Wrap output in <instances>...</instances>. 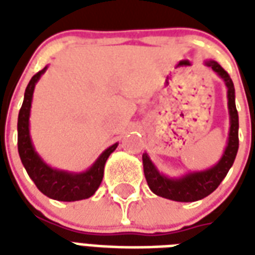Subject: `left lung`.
<instances>
[{"instance_id": "1", "label": "left lung", "mask_w": 255, "mask_h": 255, "mask_svg": "<svg viewBox=\"0 0 255 255\" xmlns=\"http://www.w3.org/2000/svg\"><path fill=\"white\" fill-rule=\"evenodd\" d=\"M205 65L212 68L220 78L224 80L227 86V98H228V113H230V132L228 140L221 158H220L212 168L205 171L188 172L186 175L179 177H169L161 173L157 166L150 160L147 153H143V172L146 182L149 184L151 191L158 197L166 198L176 202H194L202 198L208 197L209 194L219 187L220 183L227 176L231 166L235 161L236 153L239 149V116L235 105V87L232 83L230 75L225 72L217 61L208 60Z\"/></svg>"}]
</instances>
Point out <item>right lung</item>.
Wrapping results in <instances>:
<instances>
[{
	"label": "right lung",
	"instance_id": "1",
	"mask_svg": "<svg viewBox=\"0 0 255 255\" xmlns=\"http://www.w3.org/2000/svg\"><path fill=\"white\" fill-rule=\"evenodd\" d=\"M47 67L35 73L31 78L24 93V101L19 112L17 119V149L21 164L24 165L28 176L35 183L38 190L45 194L46 197L63 201V202H73L80 199H87L94 195L100 187L102 177H104V168L109 155L116 150L117 144L115 143L104 150L101 155L95 160L89 169L83 172H68L63 169H56L47 165L42 160L41 155L36 153L32 144L30 135V112L31 102L34 89L38 80L43 73L46 72Z\"/></svg>",
	"mask_w": 255,
	"mask_h": 255
}]
</instances>
